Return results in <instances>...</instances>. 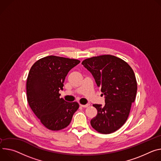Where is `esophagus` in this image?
Listing matches in <instances>:
<instances>
[{"label":"esophagus","mask_w":161,"mask_h":161,"mask_svg":"<svg viewBox=\"0 0 161 161\" xmlns=\"http://www.w3.org/2000/svg\"><path fill=\"white\" fill-rule=\"evenodd\" d=\"M81 107H82V108H87V107L89 106L88 104H86V105H82V104H80V105Z\"/></svg>","instance_id":"34e87169"}]
</instances>
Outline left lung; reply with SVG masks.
<instances>
[{
  "mask_svg": "<svg viewBox=\"0 0 161 161\" xmlns=\"http://www.w3.org/2000/svg\"><path fill=\"white\" fill-rule=\"evenodd\" d=\"M82 64L93 75L105 95V105L93 104L97 115L91 125L98 132L111 134L126 122L137 93V81L129 64L112 55H102L84 60Z\"/></svg>",
  "mask_w": 161,
  "mask_h": 161,
  "instance_id": "obj_1",
  "label": "left lung"
}]
</instances>
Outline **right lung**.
I'll list each match as a JSON object with an SVG mask.
<instances>
[{
	"instance_id": "1",
	"label": "right lung",
	"mask_w": 161,
	"mask_h": 161,
	"mask_svg": "<svg viewBox=\"0 0 161 161\" xmlns=\"http://www.w3.org/2000/svg\"><path fill=\"white\" fill-rule=\"evenodd\" d=\"M79 60L49 56L36 62L27 79V99L30 108L43 125L51 130H60L69 125L79 109L77 102L60 98L68 71Z\"/></svg>"
}]
</instances>
